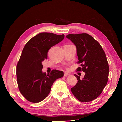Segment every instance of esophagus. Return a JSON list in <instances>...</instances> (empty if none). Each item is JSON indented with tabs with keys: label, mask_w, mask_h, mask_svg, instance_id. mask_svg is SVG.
Wrapping results in <instances>:
<instances>
[{
	"label": "esophagus",
	"mask_w": 122,
	"mask_h": 122,
	"mask_svg": "<svg viewBox=\"0 0 122 122\" xmlns=\"http://www.w3.org/2000/svg\"><path fill=\"white\" fill-rule=\"evenodd\" d=\"M68 75H69V74H68V73L65 72V73H64V76H68Z\"/></svg>",
	"instance_id": "esophagus-1"
}]
</instances>
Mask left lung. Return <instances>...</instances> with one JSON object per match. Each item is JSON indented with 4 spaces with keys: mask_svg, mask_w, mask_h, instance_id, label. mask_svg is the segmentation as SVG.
Returning <instances> with one entry per match:
<instances>
[{
    "mask_svg": "<svg viewBox=\"0 0 122 122\" xmlns=\"http://www.w3.org/2000/svg\"><path fill=\"white\" fill-rule=\"evenodd\" d=\"M66 37L76 48L78 63L81 66L77 71L86 73L81 80L74 75L78 81L72 92L81 102L91 101L101 94L108 82L109 67L105 53L99 42L87 34H69Z\"/></svg>",
    "mask_w": 122,
    "mask_h": 122,
    "instance_id": "obj_1",
    "label": "left lung"
}]
</instances>
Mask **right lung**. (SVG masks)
<instances>
[{
    "mask_svg": "<svg viewBox=\"0 0 122 122\" xmlns=\"http://www.w3.org/2000/svg\"><path fill=\"white\" fill-rule=\"evenodd\" d=\"M64 36V34L41 33L25 44L17 64L16 75L19 91L28 101L33 103L42 101L49 93L55 81L64 76L62 71L57 70L46 75L42 69L49 49Z\"/></svg>",
    "mask_w": 122,
    "mask_h": 122,
    "instance_id": "right-lung-1",
    "label": "right lung"
}]
</instances>
